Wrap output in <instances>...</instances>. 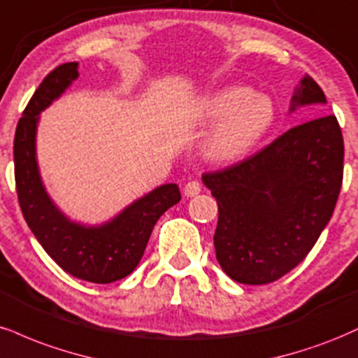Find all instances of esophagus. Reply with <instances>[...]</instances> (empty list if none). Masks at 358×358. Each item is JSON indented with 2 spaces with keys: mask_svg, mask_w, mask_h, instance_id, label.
<instances>
[{
  "mask_svg": "<svg viewBox=\"0 0 358 358\" xmlns=\"http://www.w3.org/2000/svg\"><path fill=\"white\" fill-rule=\"evenodd\" d=\"M201 192V184L197 180H189V182L184 186V196L186 197H194L196 194Z\"/></svg>",
  "mask_w": 358,
  "mask_h": 358,
  "instance_id": "34e87169",
  "label": "esophagus"
}]
</instances>
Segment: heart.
<instances>
[{"mask_svg":"<svg viewBox=\"0 0 358 358\" xmlns=\"http://www.w3.org/2000/svg\"><path fill=\"white\" fill-rule=\"evenodd\" d=\"M275 119L276 108L270 96L243 85L217 88L199 105V120L216 124L204 137L201 154L220 166L243 161L270 132Z\"/></svg>","mask_w":358,"mask_h":358,"instance_id":"b5f03b06","label":"heart"}]
</instances>
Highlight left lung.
Instances as JSON below:
<instances>
[{"label":"left lung","mask_w":358,"mask_h":358,"mask_svg":"<svg viewBox=\"0 0 358 358\" xmlns=\"http://www.w3.org/2000/svg\"><path fill=\"white\" fill-rule=\"evenodd\" d=\"M327 103L305 75L292 96L298 107ZM343 179V137L335 115L289 129L228 169L204 174L217 201V263L245 285L276 281L305 259L329 224Z\"/></svg>","instance_id":"left-lung-1"}]
</instances>
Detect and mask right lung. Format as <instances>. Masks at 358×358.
I'll use <instances>...</instances> for the list:
<instances>
[{
  "instance_id": "obj_1",
  "label": "right lung",
  "mask_w": 358,
  "mask_h": 358,
  "mask_svg": "<svg viewBox=\"0 0 358 358\" xmlns=\"http://www.w3.org/2000/svg\"><path fill=\"white\" fill-rule=\"evenodd\" d=\"M78 62L57 66L33 94L15 134V180L21 213L43 250L63 271L90 283L130 275L159 217L180 201L178 184H162L102 224H83L60 211L46 192L36 159L40 113L78 78Z\"/></svg>"
}]
</instances>
